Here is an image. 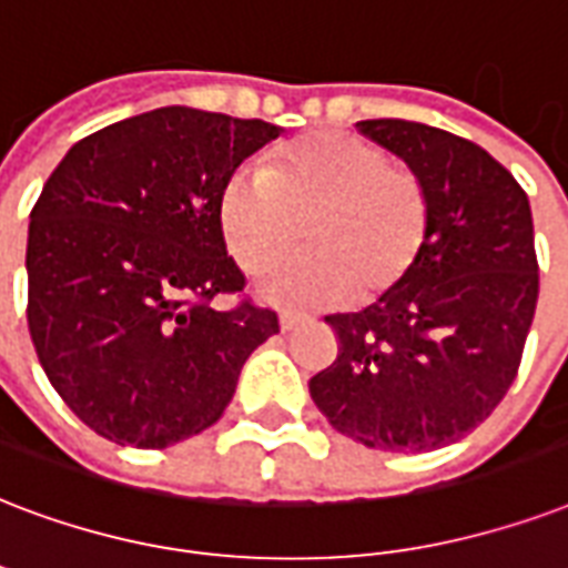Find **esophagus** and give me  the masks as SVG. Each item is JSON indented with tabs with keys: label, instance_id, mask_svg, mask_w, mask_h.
Here are the masks:
<instances>
[{
	"label": "esophagus",
	"instance_id": "obj_1",
	"mask_svg": "<svg viewBox=\"0 0 568 568\" xmlns=\"http://www.w3.org/2000/svg\"><path fill=\"white\" fill-rule=\"evenodd\" d=\"M303 318H306L303 313H294V310H283V313H280V327H283V331H292V327H297Z\"/></svg>",
	"mask_w": 568,
	"mask_h": 568
}]
</instances>
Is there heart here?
Instances as JSON below:
<instances>
[{
  "mask_svg": "<svg viewBox=\"0 0 568 568\" xmlns=\"http://www.w3.org/2000/svg\"><path fill=\"white\" fill-rule=\"evenodd\" d=\"M216 226L253 276L303 235L310 250L267 276V294L369 303L405 283L426 253L432 196L417 169L375 142L315 130L271 151L262 169H235L216 196Z\"/></svg>",
  "mask_w": 568,
  "mask_h": 568,
  "instance_id": "b5f03b06",
  "label": "heart"
}]
</instances>
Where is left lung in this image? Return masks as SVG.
<instances>
[{
	"label": "left lung",
	"instance_id": "8db88e82",
	"mask_svg": "<svg viewBox=\"0 0 568 568\" xmlns=\"http://www.w3.org/2000/svg\"><path fill=\"white\" fill-rule=\"evenodd\" d=\"M357 130L423 175L432 235L405 283L324 318L339 352L310 396L363 447L426 453L486 423L513 387L539 297L534 216L513 172L476 142L405 119Z\"/></svg>",
	"mask_w": 568,
	"mask_h": 568
}]
</instances>
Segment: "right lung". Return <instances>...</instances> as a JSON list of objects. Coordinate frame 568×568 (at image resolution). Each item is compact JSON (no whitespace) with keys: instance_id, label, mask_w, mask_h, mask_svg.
Returning <instances> with one entry per match:
<instances>
[{"instance_id":"right-lung-1","label":"right lung","mask_w":568,"mask_h":568,"mask_svg":"<svg viewBox=\"0 0 568 568\" xmlns=\"http://www.w3.org/2000/svg\"><path fill=\"white\" fill-rule=\"evenodd\" d=\"M280 128L160 106L73 145L32 207L26 318L47 378L101 438L166 449L223 417L280 333L216 226L223 181ZM216 293L239 301L220 314Z\"/></svg>"}]
</instances>
